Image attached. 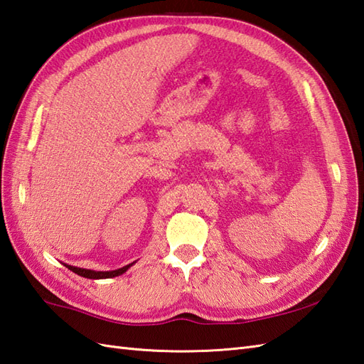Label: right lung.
Instances as JSON below:
<instances>
[{
    "instance_id": "right-lung-1",
    "label": "right lung",
    "mask_w": 364,
    "mask_h": 364,
    "mask_svg": "<svg viewBox=\"0 0 364 364\" xmlns=\"http://www.w3.org/2000/svg\"><path fill=\"white\" fill-rule=\"evenodd\" d=\"M65 265H66V267H68L69 270H73L74 273L80 274V277H83V278H90V279H102V278H114V277H119V274L125 273V272L131 267L132 264L125 265V267L117 269V270H112V272H95V270H87V269L74 267V265H68V264H65Z\"/></svg>"
}]
</instances>
